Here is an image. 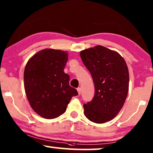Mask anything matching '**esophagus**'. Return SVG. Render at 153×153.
<instances>
[{
  "label": "esophagus",
  "mask_w": 153,
  "mask_h": 153,
  "mask_svg": "<svg viewBox=\"0 0 153 153\" xmlns=\"http://www.w3.org/2000/svg\"><path fill=\"white\" fill-rule=\"evenodd\" d=\"M77 91H78L79 95H80V94H81V88H77Z\"/></svg>",
  "instance_id": "esophagus-1"
}]
</instances>
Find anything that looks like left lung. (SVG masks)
<instances>
[{
  "instance_id": "left-lung-1",
  "label": "left lung",
  "mask_w": 153,
  "mask_h": 153,
  "mask_svg": "<svg viewBox=\"0 0 153 153\" xmlns=\"http://www.w3.org/2000/svg\"><path fill=\"white\" fill-rule=\"evenodd\" d=\"M82 61L92 75L95 93L84 104V114L90 121L103 123L119 113L127 97L129 72L124 59L101 45L81 51Z\"/></svg>"
}]
</instances>
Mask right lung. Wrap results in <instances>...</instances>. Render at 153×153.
<instances>
[{
  "instance_id": "add662e5",
  "label": "right lung",
  "mask_w": 153,
  "mask_h": 153,
  "mask_svg": "<svg viewBox=\"0 0 153 153\" xmlns=\"http://www.w3.org/2000/svg\"><path fill=\"white\" fill-rule=\"evenodd\" d=\"M68 59V52L47 48L33 55L25 65L26 96L34 111L45 119L63 114L72 97L78 94L63 71Z\"/></svg>"
}]
</instances>
